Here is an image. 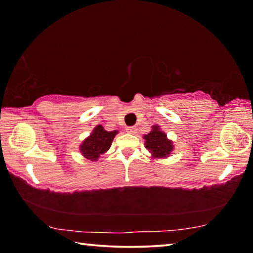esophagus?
Here are the masks:
<instances>
[{
  "label": "esophagus",
  "mask_w": 253,
  "mask_h": 253,
  "mask_svg": "<svg viewBox=\"0 0 253 253\" xmlns=\"http://www.w3.org/2000/svg\"><path fill=\"white\" fill-rule=\"evenodd\" d=\"M126 131L129 132V134H131V135H135L137 132V128L135 126H129V127H127Z\"/></svg>",
  "instance_id": "1"
}]
</instances>
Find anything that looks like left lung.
I'll return each instance as SVG.
<instances>
[{"instance_id": "obj_1", "label": "left lung", "mask_w": 253, "mask_h": 253, "mask_svg": "<svg viewBox=\"0 0 253 253\" xmlns=\"http://www.w3.org/2000/svg\"><path fill=\"white\" fill-rule=\"evenodd\" d=\"M153 129L144 136L145 147L152 153L153 158H166L173 152V142L168 138L160 126H153Z\"/></svg>"}]
</instances>
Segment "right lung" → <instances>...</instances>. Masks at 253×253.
Here are the masks:
<instances>
[{
    "label": "right lung",
    "mask_w": 253,
    "mask_h": 253,
    "mask_svg": "<svg viewBox=\"0 0 253 253\" xmlns=\"http://www.w3.org/2000/svg\"><path fill=\"white\" fill-rule=\"evenodd\" d=\"M118 130L107 131L101 125L93 128L90 136L87 137L80 145V153L90 161H97L101 154L106 153L111 146V143Z\"/></svg>",
    "instance_id": "obj_1"
}]
</instances>
